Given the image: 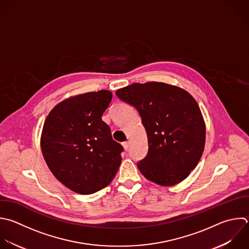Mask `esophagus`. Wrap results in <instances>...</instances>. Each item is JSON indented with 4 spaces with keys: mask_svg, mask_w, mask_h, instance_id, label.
<instances>
[{
    "mask_svg": "<svg viewBox=\"0 0 249 249\" xmlns=\"http://www.w3.org/2000/svg\"><path fill=\"white\" fill-rule=\"evenodd\" d=\"M123 147H124V149L125 150V151H127L128 150V148H129V143L126 141V142H124L123 143Z\"/></svg>",
    "mask_w": 249,
    "mask_h": 249,
    "instance_id": "34e87169",
    "label": "esophagus"
}]
</instances>
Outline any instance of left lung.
I'll return each mask as SVG.
<instances>
[{"label":"left lung","mask_w":249,"mask_h":249,"mask_svg":"<svg viewBox=\"0 0 249 249\" xmlns=\"http://www.w3.org/2000/svg\"><path fill=\"white\" fill-rule=\"evenodd\" d=\"M117 96L139 113L148 136L140 172L161 186H173L196 166L204 149L205 124L195 98L186 90L158 82L132 84Z\"/></svg>","instance_id":"8db88e82"}]
</instances>
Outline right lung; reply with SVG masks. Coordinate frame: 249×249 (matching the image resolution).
Returning a JSON list of instances; mask_svg holds the SVG:
<instances>
[{"label": "right lung", "mask_w": 249, "mask_h": 249, "mask_svg": "<svg viewBox=\"0 0 249 249\" xmlns=\"http://www.w3.org/2000/svg\"><path fill=\"white\" fill-rule=\"evenodd\" d=\"M112 96L109 90H99L70 97L45 121L41 137L45 160L56 179L78 194L105 188L120 167L124 148L101 119Z\"/></svg>", "instance_id": "right-lung-1"}]
</instances>
